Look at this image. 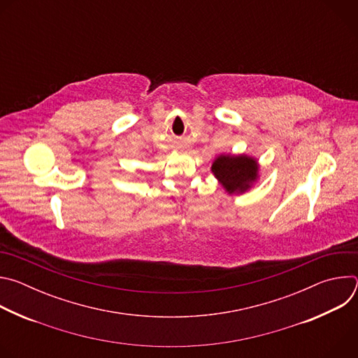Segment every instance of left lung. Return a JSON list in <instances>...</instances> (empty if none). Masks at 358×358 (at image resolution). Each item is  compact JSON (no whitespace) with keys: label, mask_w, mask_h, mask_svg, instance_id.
<instances>
[{"label":"left lung","mask_w":358,"mask_h":358,"mask_svg":"<svg viewBox=\"0 0 358 358\" xmlns=\"http://www.w3.org/2000/svg\"><path fill=\"white\" fill-rule=\"evenodd\" d=\"M259 162L248 155H220L214 159L211 171L229 195L248 192L259 180Z\"/></svg>","instance_id":"8db88e82"}]
</instances>
